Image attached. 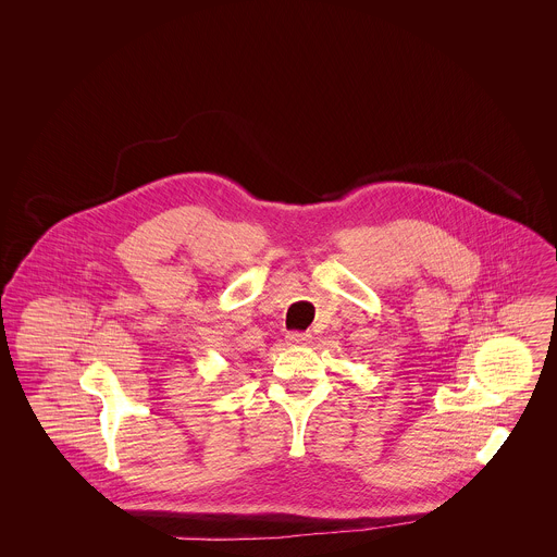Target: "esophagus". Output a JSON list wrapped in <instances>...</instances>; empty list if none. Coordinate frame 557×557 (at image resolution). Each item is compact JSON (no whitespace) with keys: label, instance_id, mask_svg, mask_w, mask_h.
<instances>
[{"label":"esophagus","instance_id":"1","mask_svg":"<svg viewBox=\"0 0 557 557\" xmlns=\"http://www.w3.org/2000/svg\"><path fill=\"white\" fill-rule=\"evenodd\" d=\"M286 338H288V345L292 346H307L311 343V334H307V332H290Z\"/></svg>","mask_w":557,"mask_h":557}]
</instances>
